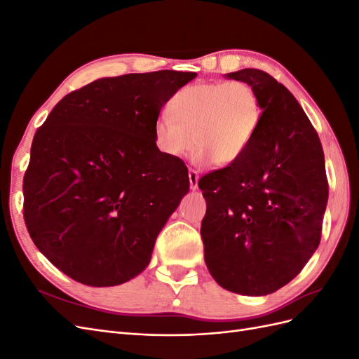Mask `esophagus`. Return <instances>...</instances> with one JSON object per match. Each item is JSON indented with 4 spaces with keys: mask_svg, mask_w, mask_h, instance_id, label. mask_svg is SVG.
I'll use <instances>...</instances> for the list:
<instances>
[{
    "mask_svg": "<svg viewBox=\"0 0 359 359\" xmlns=\"http://www.w3.org/2000/svg\"><path fill=\"white\" fill-rule=\"evenodd\" d=\"M189 181H190V189L198 190V182H199V173L196 170L190 169L189 170Z\"/></svg>",
    "mask_w": 359,
    "mask_h": 359,
    "instance_id": "obj_1",
    "label": "esophagus"
}]
</instances>
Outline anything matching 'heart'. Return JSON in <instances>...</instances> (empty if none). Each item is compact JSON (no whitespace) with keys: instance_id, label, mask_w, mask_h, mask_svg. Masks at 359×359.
I'll return each mask as SVG.
<instances>
[{"instance_id":"obj_1","label":"heart","mask_w":359,"mask_h":359,"mask_svg":"<svg viewBox=\"0 0 359 359\" xmlns=\"http://www.w3.org/2000/svg\"><path fill=\"white\" fill-rule=\"evenodd\" d=\"M170 116L154 124V142L166 157H182L193 147V161L219 166L240 161L262 119V106L252 85L243 81L199 82L182 86L169 102Z\"/></svg>"}]
</instances>
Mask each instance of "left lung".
Here are the masks:
<instances>
[{"mask_svg":"<svg viewBox=\"0 0 359 359\" xmlns=\"http://www.w3.org/2000/svg\"><path fill=\"white\" fill-rule=\"evenodd\" d=\"M224 78L253 86L262 119L240 161L199 180L203 256L222 287L262 297L295 278L320 243L323 149L295 97L273 76L243 69Z\"/></svg>","mask_w":359,"mask_h":359,"instance_id":"8db88e82","label":"left lung"}]
</instances>
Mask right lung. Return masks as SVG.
Segmentation results:
<instances>
[{
  "mask_svg": "<svg viewBox=\"0 0 359 359\" xmlns=\"http://www.w3.org/2000/svg\"><path fill=\"white\" fill-rule=\"evenodd\" d=\"M196 73L102 78L67 94L34 135L24 177L31 240L86 286L123 285L148 266L157 235L190 190L181 158L161 154V107Z\"/></svg>",
  "mask_w": 359,
  "mask_h": 359,
  "instance_id": "right-lung-1",
  "label": "right lung"
}]
</instances>
